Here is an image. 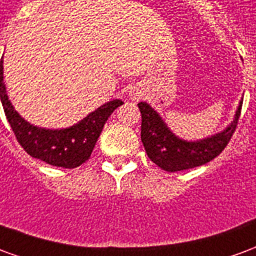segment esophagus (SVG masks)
Masks as SVG:
<instances>
[{
  "label": "esophagus",
  "mask_w": 256,
  "mask_h": 256,
  "mask_svg": "<svg viewBox=\"0 0 256 256\" xmlns=\"http://www.w3.org/2000/svg\"><path fill=\"white\" fill-rule=\"evenodd\" d=\"M128 96H130V98H132V100L138 101L142 94H141V92H140L138 89H136V88H134V89H132L130 92H128Z\"/></svg>",
  "instance_id": "34e87169"
}]
</instances>
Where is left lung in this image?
<instances>
[{
	"label": "left lung",
	"mask_w": 256,
	"mask_h": 256,
	"mask_svg": "<svg viewBox=\"0 0 256 256\" xmlns=\"http://www.w3.org/2000/svg\"><path fill=\"white\" fill-rule=\"evenodd\" d=\"M242 101L238 102L230 124L220 133L196 141L180 138L168 128L166 122L148 104L140 102L141 111V141L146 155L162 170L174 172L202 166L211 162L225 150L236 130Z\"/></svg>",
	"instance_id": "8db88e82"
}]
</instances>
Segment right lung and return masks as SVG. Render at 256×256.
Segmentation results:
<instances>
[{
	"label": "right lung",
	"mask_w": 256,
	"mask_h": 256,
	"mask_svg": "<svg viewBox=\"0 0 256 256\" xmlns=\"http://www.w3.org/2000/svg\"><path fill=\"white\" fill-rule=\"evenodd\" d=\"M2 63H0V98L5 116L23 150L36 159L63 168H75L88 160L108 118L123 101L118 98L108 101L70 128H38L22 118L12 106L4 84Z\"/></svg>",
	"instance_id": "right-lung-1"
}]
</instances>
